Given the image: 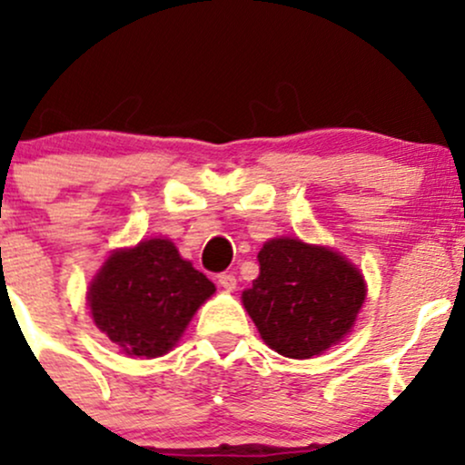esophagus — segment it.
Instances as JSON below:
<instances>
[{"mask_svg":"<svg viewBox=\"0 0 465 465\" xmlns=\"http://www.w3.org/2000/svg\"><path fill=\"white\" fill-rule=\"evenodd\" d=\"M218 284H221V288H225V291L232 292L233 288H236V275L221 273V275H218Z\"/></svg>","mask_w":465,"mask_h":465,"instance_id":"1","label":"esophagus"}]
</instances>
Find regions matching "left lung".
I'll use <instances>...</instances> for the list:
<instances>
[{
    "instance_id": "1",
    "label": "left lung",
    "mask_w": 465,
    "mask_h": 465,
    "mask_svg": "<svg viewBox=\"0 0 465 465\" xmlns=\"http://www.w3.org/2000/svg\"><path fill=\"white\" fill-rule=\"evenodd\" d=\"M258 262L260 275L242 292V303L271 350L311 359L350 332L367 286L345 255L297 238H273Z\"/></svg>"
}]
</instances>
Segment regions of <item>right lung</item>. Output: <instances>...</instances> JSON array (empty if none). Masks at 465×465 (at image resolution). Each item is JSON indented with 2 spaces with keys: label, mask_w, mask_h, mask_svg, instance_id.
I'll list each match as a JSON object with an SVG mask.
<instances>
[{
  "label": "right lung",
  "mask_w": 465,
  "mask_h": 465,
  "mask_svg": "<svg viewBox=\"0 0 465 465\" xmlns=\"http://www.w3.org/2000/svg\"><path fill=\"white\" fill-rule=\"evenodd\" d=\"M216 286L165 238L109 255L87 292L94 323L129 356H163Z\"/></svg>",
  "instance_id": "add662e5"
}]
</instances>
